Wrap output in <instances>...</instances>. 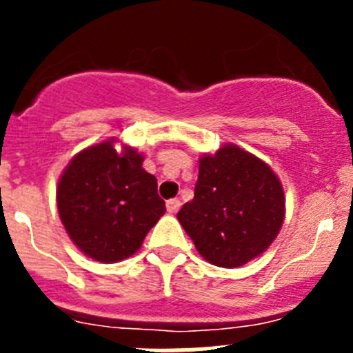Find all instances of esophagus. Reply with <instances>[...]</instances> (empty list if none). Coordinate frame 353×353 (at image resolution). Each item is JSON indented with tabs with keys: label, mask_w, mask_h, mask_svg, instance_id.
Listing matches in <instances>:
<instances>
[{
	"label": "esophagus",
	"mask_w": 353,
	"mask_h": 353,
	"mask_svg": "<svg viewBox=\"0 0 353 353\" xmlns=\"http://www.w3.org/2000/svg\"><path fill=\"white\" fill-rule=\"evenodd\" d=\"M180 207H182V203H180V199H179V198L168 199L166 208H168V212H170V214H176V212L180 210Z\"/></svg>",
	"instance_id": "1"
}]
</instances>
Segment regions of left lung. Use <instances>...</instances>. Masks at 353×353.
Listing matches in <instances>:
<instances>
[{"mask_svg": "<svg viewBox=\"0 0 353 353\" xmlns=\"http://www.w3.org/2000/svg\"><path fill=\"white\" fill-rule=\"evenodd\" d=\"M201 256L240 267L272 244L285 219V192L269 164L235 145L199 159L192 201L176 214Z\"/></svg>", "mask_w": 353, "mask_h": 353, "instance_id": "1", "label": "left lung"}]
</instances>
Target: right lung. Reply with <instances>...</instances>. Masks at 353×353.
I'll return each mask as SVG.
<instances>
[{"label": "right lung", "mask_w": 353, "mask_h": 353, "mask_svg": "<svg viewBox=\"0 0 353 353\" xmlns=\"http://www.w3.org/2000/svg\"><path fill=\"white\" fill-rule=\"evenodd\" d=\"M60 219L72 242L102 263H114L141 248L166 212L157 179L143 170V155L113 141L83 150L68 162L56 192Z\"/></svg>", "instance_id": "obj_1"}]
</instances>
